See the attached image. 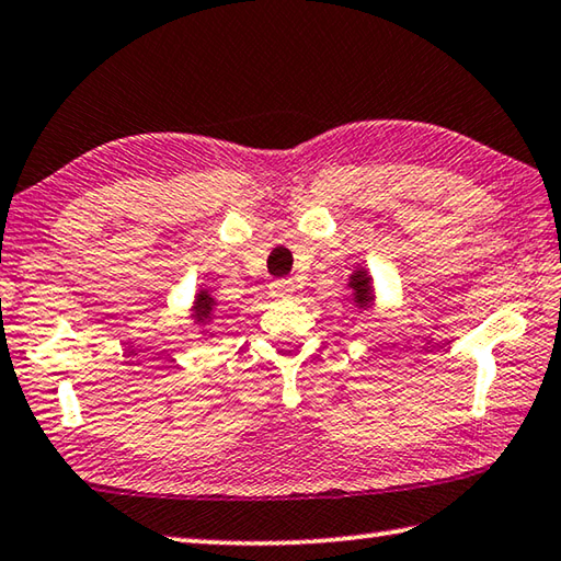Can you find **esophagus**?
Segmentation results:
<instances>
[{
  "label": "esophagus",
  "mask_w": 561,
  "mask_h": 561,
  "mask_svg": "<svg viewBox=\"0 0 561 561\" xmlns=\"http://www.w3.org/2000/svg\"><path fill=\"white\" fill-rule=\"evenodd\" d=\"M294 291H297V284H294L291 279H277L270 284V294L274 299H289Z\"/></svg>",
  "instance_id": "1"
}]
</instances>
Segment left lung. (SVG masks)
Returning a JSON list of instances; mask_svg holds the SVG:
<instances>
[{"instance_id": "obj_1", "label": "left lung", "mask_w": 561, "mask_h": 561, "mask_svg": "<svg viewBox=\"0 0 561 561\" xmlns=\"http://www.w3.org/2000/svg\"><path fill=\"white\" fill-rule=\"evenodd\" d=\"M348 287L353 289V304H355V309L365 311V309L373 307V301H375V297H373V277H370L368 272H365V270H355V272L351 274Z\"/></svg>"}]
</instances>
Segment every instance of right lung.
Segmentation results:
<instances>
[{
	"label": "right lung",
	"mask_w": 561,
	"mask_h": 561,
	"mask_svg": "<svg viewBox=\"0 0 561 561\" xmlns=\"http://www.w3.org/2000/svg\"><path fill=\"white\" fill-rule=\"evenodd\" d=\"M193 321L196 323H208L213 319V313H216V299L210 297L208 289H201L196 294V301H193Z\"/></svg>",
	"instance_id": "add662e5"
}]
</instances>
